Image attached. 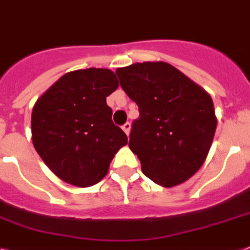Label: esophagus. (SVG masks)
Returning a JSON list of instances; mask_svg holds the SVG:
<instances>
[{
  "mask_svg": "<svg viewBox=\"0 0 250 250\" xmlns=\"http://www.w3.org/2000/svg\"><path fill=\"white\" fill-rule=\"evenodd\" d=\"M130 129H131V124H130V123L124 124L123 130L125 131V134H126V135H129V134H130Z\"/></svg>",
  "mask_w": 250,
  "mask_h": 250,
  "instance_id": "obj_1",
  "label": "esophagus"
}]
</instances>
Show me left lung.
Masks as SVG:
<instances>
[{"instance_id": "8db88e82", "label": "left lung", "mask_w": 250, "mask_h": 250, "mask_svg": "<svg viewBox=\"0 0 250 250\" xmlns=\"http://www.w3.org/2000/svg\"><path fill=\"white\" fill-rule=\"evenodd\" d=\"M116 74L139 107L129 148L143 174L164 188L190 179L207 158L217 126L211 96L162 61L119 67Z\"/></svg>"}]
</instances>
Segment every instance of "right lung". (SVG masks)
Returning a JSON list of instances; mask_svg holds the SVG:
<instances>
[{
  "label": "right lung",
  "instance_id": "right-lung-1",
  "mask_svg": "<svg viewBox=\"0 0 250 250\" xmlns=\"http://www.w3.org/2000/svg\"><path fill=\"white\" fill-rule=\"evenodd\" d=\"M117 88L111 70H75L61 76L33 107V146L67 184L86 188L100 183L115 154L127 144L106 102Z\"/></svg>",
  "mask_w": 250,
  "mask_h": 250
}]
</instances>
